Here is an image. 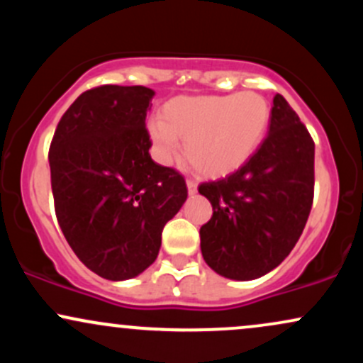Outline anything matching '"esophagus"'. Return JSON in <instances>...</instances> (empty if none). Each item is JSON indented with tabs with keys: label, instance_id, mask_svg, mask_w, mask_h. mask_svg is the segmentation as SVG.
Returning a JSON list of instances; mask_svg holds the SVG:
<instances>
[{
	"label": "esophagus",
	"instance_id": "1",
	"mask_svg": "<svg viewBox=\"0 0 363 363\" xmlns=\"http://www.w3.org/2000/svg\"><path fill=\"white\" fill-rule=\"evenodd\" d=\"M186 184H187V193H189L191 196L198 193V184H196L194 181H191V179H187V181H186Z\"/></svg>",
	"mask_w": 363,
	"mask_h": 363
}]
</instances>
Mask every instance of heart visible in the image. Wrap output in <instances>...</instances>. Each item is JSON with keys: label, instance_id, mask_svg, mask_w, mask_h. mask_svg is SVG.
Here are the masks:
<instances>
[{"label": "heart", "instance_id": "b5f03b06", "mask_svg": "<svg viewBox=\"0 0 363 363\" xmlns=\"http://www.w3.org/2000/svg\"><path fill=\"white\" fill-rule=\"evenodd\" d=\"M272 107L256 91L174 97L152 118L147 131L157 157L172 160L179 138L196 172L210 179L234 174L251 160L268 135Z\"/></svg>", "mask_w": 363, "mask_h": 363}]
</instances>
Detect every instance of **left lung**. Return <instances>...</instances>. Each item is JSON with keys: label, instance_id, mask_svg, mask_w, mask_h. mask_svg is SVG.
Returning a JSON list of instances; mask_svg holds the SVG:
<instances>
[{"label": "left lung", "instance_id": "left-lung-1", "mask_svg": "<svg viewBox=\"0 0 363 363\" xmlns=\"http://www.w3.org/2000/svg\"><path fill=\"white\" fill-rule=\"evenodd\" d=\"M213 215L199 228L203 259L230 280H254L289 256L314 199V141L297 112L274 95L266 140L251 160L203 182Z\"/></svg>", "mask_w": 363, "mask_h": 363}]
</instances>
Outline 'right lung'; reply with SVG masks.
I'll list each match as a JSON object with an SVG mask.
<instances>
[{
    "label": "right lung",
    "instance_id": "right-lung-1",
    "mask_svg": "<svg viewBox=\"0 0 363 363\" xmlns=\"http://www.w3.org/2000/svg\"><path fill=\"white\" fill-rule=\"evenodd\" d=\"M155 91L102 85L62 114L49 148L57 222L86 268L138 277L157 259L165 223L187 198L176 169L152 160L145 119Z\"/></svg>",
    "mask_w": 363,
    "mask_h": 363
}]
</instances>
